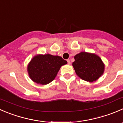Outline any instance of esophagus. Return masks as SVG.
I'll use <instances>...</instances> for the list:
<instances>
[{"mask_svg":"<svg viewBox=\"0 0 123 123\" xmlns=\"http://www.w3.org/2000/svg\"><path fill=\"white\" fill-rule=\"evenodd\" d=\"M67 62H68V64H69V65L71 64V62H70V59H67Z\"/></svg>","mask_w":123,"mask_h":123,"instance_id":"esophagus-1","label":"esophagus"}]
</instances>
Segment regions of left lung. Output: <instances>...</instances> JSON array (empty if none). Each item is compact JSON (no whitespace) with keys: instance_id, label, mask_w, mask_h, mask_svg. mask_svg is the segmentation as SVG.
Instances as JSON below:
<instances>
[{"instance_id":"left-lung-1","label":"left lung","mask_w":123,"mask_h":123,"mask_svg":"<svg viewBox=\"0 0 123 123\" xmlns=\"http://www.w3.org/2000/svg\"><path fill=\"white\" fill-rule=\"evenodd\" d=\"M73 66L76 74L87 82L96 81L104 73L105 65L98 56L94 53L80 52L74 56Z\"/></svg>"}]
</instances>
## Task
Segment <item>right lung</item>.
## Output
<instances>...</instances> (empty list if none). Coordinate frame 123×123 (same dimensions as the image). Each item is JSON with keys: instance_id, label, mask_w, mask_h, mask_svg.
I'll return each mask as SVG.
<instances>
[{"instance_id": "add662e5", "label": "right lung", "mask_w": 123, "mask_h": 123, "mask_svg": "<svg viewBox=\"0 0 123 123\" xmlns=\"http://www.w3.org/2000/svg\"><path fill=\"white\" fill-rule=\"evenodd\" d=\"M67 64V62L59 56L38 55L28 64L27 71L32 80L46 85L54 80L61 67Z\"/></svg>"}]
</instances>
